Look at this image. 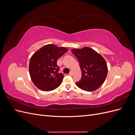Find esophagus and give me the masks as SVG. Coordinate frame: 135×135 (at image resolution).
Here are the masks:
<instances>
[{"label": "esophagus", "instance_id": "obj_1", "mask_svg": "<svg viewBox=\"0 0 135 135\" xmlns=\"http://www.w3.org/2000/svg\"><path fill=\"white\" fill-rule=\"evenodd\" d=\"M69 75H71V76H73V75H74V73H73V71H70V73H69Z\"/></svg>", "mask_w": 135, "mask_h": 135}]
</instances>
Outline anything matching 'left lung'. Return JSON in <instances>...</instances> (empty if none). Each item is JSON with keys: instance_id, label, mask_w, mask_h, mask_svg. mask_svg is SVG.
I'll use <instances>...</instances> for the list:
<instances>
[{"instance_id": "left-lung-1", "label": "left lung", "mask_w": 135, "mask_h": 135, "mask_svg": "<svg viewBox=\"0 0 135 135\" xmlns=\"http://www.w3.org/2000/svg\"><path fill=\"white\" fill-rule=\"evenodd\" d=\"M71 52L76 57L81 71V78L78 87L85 91L92 92L103 84L108 74L106 61L92 48L85 47L73 49Z\"/></svg>"}]
</instances>
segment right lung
Listing matches in <instances>:
<instances>
[{
  "label": "right lung",
  "mask_w": 135,
  "mask_h": 135,
  "mask_svg": "<svg viewBox=\"0 0 135 135\" xmlns=\"http://www.w3.org/2000/svg\"><path fill=\"white\" fill-rule=\"evenodd\" d=\"M68 49L47 44L35 52L29 62V73L35 86L43 91H50L60 86L64 75L59 73L57 61Z\"/></svg>",
  "instance_id": "add662e5"
}]
</instances>
